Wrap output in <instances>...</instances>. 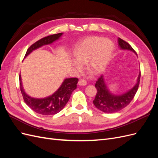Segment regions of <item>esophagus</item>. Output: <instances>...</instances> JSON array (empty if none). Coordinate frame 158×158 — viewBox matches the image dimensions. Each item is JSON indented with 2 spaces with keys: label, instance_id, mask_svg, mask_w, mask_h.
I'll use <instances>...</instances> for the list:
<instances>
[{
  "label": "esophagus",
  "instance_id": "obj_1",
  "mask_svg": "<svg viewBox=\"0 0 158 158\" xmlns=\"http://www.w3.org/2000/svg\"><path fill=\"white\" fill-rule=\"evenodd\" d=\"M78 84L79 85H82V86H84V85H87V82H86V81H85V80H82V79H80V80L78 81Z\"/></svg>",
  "mask_w": 158,
  "mask_h": 158
}]
</instances>
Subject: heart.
Listing matches in <instances>:
<instances>
[{"label": "heart", "mask_w": 158, "mask_h": 158, "mask_svg": "<svg viewBox=\"0 0 158 158\" xmlns=\"http://www.w3.org/2000/svg\"><path fill=\"white\" fill-rule=\"evenodd\" d=\"M114 49V44L110 40L97 36L88 37L76 47L72 66L75 70H81L82 64L87 63V68L91 73L101 74L106 69Z\"/></svg>", "instance_id": "1"}]
</instances>
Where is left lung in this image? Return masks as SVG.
Returning <instances> with one entry per match:
<instances>
[{
  "instance_id": "8db88e82",
  "label": "left lung",
  "mask_w": 158,
  "mask_h": 158,
  "mask_svg": "<svg viewBox=\"0 0 158 158\" xmlns=\"http://www.w3.org/2000/svg\"><path fill=\"white\" fill-rule=\"evenodd\" d=\"M118 46L121 50L131 51L136 53L132 47L128 43L118 38ZM140 79V72L137 78L136 83L134 86L122 94H114L110 91L105 82L103 76H102L95 84L97 89V94L93 103L95 107L100 111L107 113H116L127 107L131 103L137 92L139 86Z\"/></svg>"
}]
</instances>
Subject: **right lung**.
I'll return each mask as SVG.
<instances>
[{
	"mask_svg": "<svg viewBox=\"0 0 158 158\" xmlns=\"http://www.w3.org/2000/svg\"><path fill=\"white\" fill-rule=\"evenodd\" d=\"M63 34V33H56L44 37L37 41L27 50L24 58L34 50L44 45H51L53 42L59 40ZM19 80H20V90L24 102L33 111L43 115H51L60 112L69 102L72 93L76 89L77 87L76 84L78 81V79L76 78H65L58 89L52 95L44 98H35L30 96L26 93L22 85L20 74L19 76Z\"/></svg>",
	"mask_w": 158,
	"mask_h": 158,
	"instance_id": "right-lung-1",
	"label": "right lung"
}]
</instances>
